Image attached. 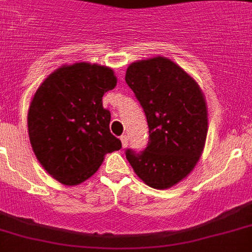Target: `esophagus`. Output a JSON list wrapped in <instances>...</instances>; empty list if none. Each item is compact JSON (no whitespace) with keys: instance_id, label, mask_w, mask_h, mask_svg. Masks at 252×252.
<instances>
[{"instance_id":"34e87169","label":"esophagus","mask_w":252,"mask_h":252,"mask_svg":"<svg viewBox=\"0 0 252 252\" xmlns=\"http://www.w3.org/2000/svg\"><path fill=\"white\" fill-rule=\"evenodd\" d=\"M121 141H122V148H126V147H127V143H128V139H127V136H126V135H122L121 136Z\"/></svg>"}]
</instances>
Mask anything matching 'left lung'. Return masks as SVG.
<instances>
[{
  "mask_svg": "<svg viewBox=\"0 0 252 252\" xmlns=\"http://www.w3.org/2000/svg\"><path fill=\"white\" fill-rule=\"evenodd\" d=\"M126 84L147 116L149 141L141 153L126 152L135 174L156 189L176 186L201 158L209 130L205 95L197 81L165 56L138 60Z\"/></svg>",
  "mask_w": 252,
  "mask_h": 252,
  "instance_id": "left-lung-1",
  "label": "left lung"
}]
</instances>
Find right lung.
Wrapping results in <instances>:
<instances>
[{"instance_id":"1","label":"right lung","mask_w":252,"mask_h":252,"mask_svg":"<svg viewBox=\"0 0 252 252\" xmlns=\"http://www.w3.org/2000/svg\"><path fill=\"white\" fill-rule=\"evenodd\" d=\"M117 77L109 66L87 62L62 65L43 80L28 109V134L38 162L64 186L93 176L107 153L120 151L111 134L103 95Z\"/></svg>"}]
</instances>
